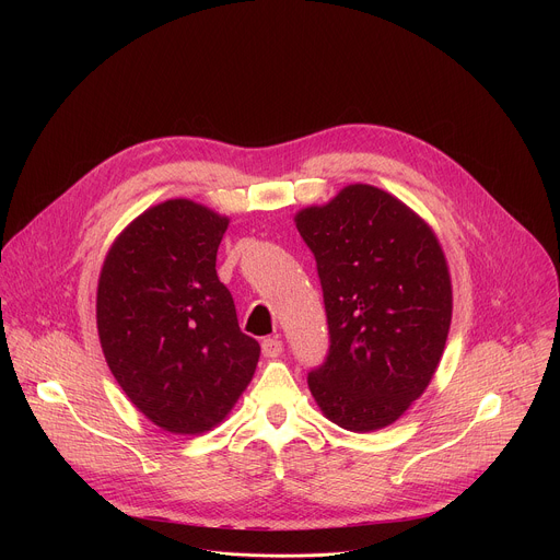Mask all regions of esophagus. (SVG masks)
I'll use <instances>...</instances> for the list:
<instances>
[{
  "mask_svg": "<svg viewBox=\"0 0 560 560\" xmlns=\"http://www.w3.org/2000/svg\"><path fill=\"white\" fill-rule=\"evenodd\" d=\"M261 350H264V357H268V359H277V357L283 352V343H281V339H279V337H270V339H264Z\"/></svg>",
  "mask_w": 560,
  "mask_h": 560,
  "instance_id": "34e87169",
  "label": "esophagus"
}]
</instances>
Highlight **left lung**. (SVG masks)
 <instances>
[{
    "mask_svg": "<svg viewBox=\"0 0 560 560\" xmlns=\"http://www.w3.org/2000/svg\"><path fill=\"white\" fill-rule=\"evenodd\" d=\"M294 223L314 253L330 330L307 374L322 412L343 430L392 425L430 385L452 324V279L430 223L394 195L350 184Z\"/></svg>",
    "mask_w": 560,
    "mask_h": 560,
    "instance_id": "1",
    "label": "left lung"
}]
</instances>
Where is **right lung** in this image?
Instances as JSON below:
<instances>
[{
	"label": "right lung",
	"mask_w": 560,
	"mask_h": 560,
	"mask_svg": "<svg viewBox=\"0 0 560 560\" xmlns=\"http://www.w3.org/2000/svg\"><path fill=\"white\" fill-rule=\"evenodd\" d=\"M228 223L190 199L156 203L119 232L100 272L106 363L130 404L173 434L219 425L259 363L214 268Z\"/></svg>",
	"instance_id": "right-lung-1"
}]
</instances>
